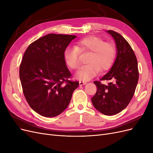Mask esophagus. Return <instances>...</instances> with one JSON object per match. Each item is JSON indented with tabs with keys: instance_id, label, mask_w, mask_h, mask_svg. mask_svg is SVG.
Instances as JSON below:
<instances>
[{
	"instance_id": "esophagus-1",
	"label": "esophagus",
	"mask_w": 153,
	"mask_h": 153,
	"mask_svg": "<svg viewBox=\"0 0 153 153\" xmlns=\"http://www.w3.org/2000/svg\"><path fill=\"white\" fill-rule=\"evenodd\" d=\"M87 84L86 82H79V85H85Z\"/></svg>"
}]
</instances>
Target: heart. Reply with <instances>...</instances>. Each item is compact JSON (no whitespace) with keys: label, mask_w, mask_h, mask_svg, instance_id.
I'll return each instance as SVG.
<instances>
[{"label":"heart","mask_w":153,"mask_h":153,"mask_svg":"<svg viewBox=\"0 0 153 153\" xmlns=\"http://www.w3.org/2000/svg\"><path fill=\"white\" fill-rule=\"evenodd\" d=\"M80 53H90L87 62L81 68L76 76L80 80L88 81L98 75L100 70L106 71L113 66L117 55L115 45L96 36H89L77 41L75 47L64 51V61L68 67L76 70L80 67Z\"/></svg>","instance_id":"heart-1"}]
</instances>
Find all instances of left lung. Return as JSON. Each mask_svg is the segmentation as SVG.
I'll return each instance as SVG.
<instances>
[{"instance_id": "obj_1", "label": "left lung", "mask_w": 153, "mask_h": 153, "mask_svg": "<svg viewBox=\"0 0 153 153\" xmlns=\"http://www.w3.org/2000/svg\"><path fill=\"white\" fill-rule=\"evenodd\" d=\"M108 33L114 38L117 49V57L109 72L94 81L97 91L91 101L96 109L106 115L121 112L130 102L138 80L137 59L131 46L118 32L112 30ZM107 80V86L101 81Z\"/></svg>"}]
</instances>
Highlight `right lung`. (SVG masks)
Masks as SVG:
<instances>
[{
	"mask_svg": "<svg viewBox=\"0 0 153 153\" xmlns=\"http://www.w3.org/2000/svg\"><path fill=\"white\" fill-rule=\"evenodd\" d=\"M76 36L49 34L32 43L20 65L25 98L32 109L47 117H55L68 106L79 85L64 58V51Z\"/></svg>",
	"mask_w": 153,
	"mask_h": 153,
	"instance_id": "right-lung-1",
	"label": "right lung"
}]
</instances>
